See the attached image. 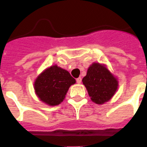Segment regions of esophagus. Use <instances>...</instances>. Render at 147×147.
I'll use <instances>...</instances> for the list:
<instances>
[{
	"label": "esophagus",
	"mask_w": 147,
	"mask_h": 147,
	"mask_svg": "<svg viewBox=\"0 0 147 147\" xmlns=\"http://www.w3.org/2000/svg\"><path fill=\"white\" fill-rule=\"evenodd\" d=\"M76 82H77L78 84H81V82H82V78H78L77 79H76Z\"/></svg>",
	"instance_id": "1"
}]
</instances>
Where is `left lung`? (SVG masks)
<instances>
[{
  "label": "left lung",
  "mask_w": 147,
  "mask_h": 147,
  "mask_svg": "<svg viewBox=\"0 0 147 147\" xmlns=\"http://www.w3.org/2000/svg\"><path fill=\"white\" fill-rule=\"evenodd\" d=\"M93 102L102 104L110 100L118 89L116 78L105 65L94 63L88 68L87 75L82 79Z\"/></svg>",
  "instance_id": "obj_1"
}]
</instances>
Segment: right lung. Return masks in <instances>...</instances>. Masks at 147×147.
I'll use <instances>...</instances> for the list:
<instances>
[{"instance_id": "add662e5", "label": "right lung", "mask_w": 147, "mask_h": 147, "mask_svg": "<svg viewBox=\"0 0 147 147\" xmlns=\"http://www.w3.org/2000/svg\"><path fill=\"white\" fill-rule=\"evenodd\" d=\"M75 83L76 79L69 71L55 65L38 76L34 88L42 102L49 106H57L63 102L69 87Z\"/></svg>"}]
</instances>
